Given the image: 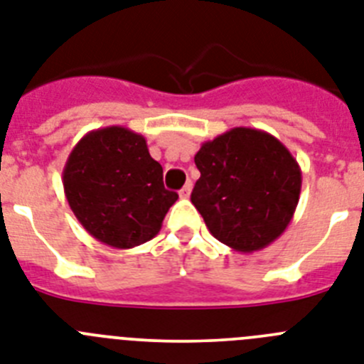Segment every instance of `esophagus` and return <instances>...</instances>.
Listing matches in <instances>:
<instances>
[{
    "instance_id": "esophagus-1",
    "label": "esophagus",
    "mask_w": 364,
    "mask_h": 364,
    "mask_svg": "<svg viewBox=\"0 0 364 364\" xmlns=\"http://www.w3.org/2000/svg\"><path fill=\"white\" fill-rule=\"evenodd\" d=\"M191 188H193V186H191V182H188V184H186L184 188L180 189V191H178L180 198H188L189 195H191Z\"/></svg>"
}]
</instances>
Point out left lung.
Returning <instances> with one entry per match:
<instances>
[{
  "mask_svg": "<svg viewBox=\"0 0 364 364\" xmlns=\"http://www.w3.org/2000/svg\"><path fill=\"white\" fill-rule=\"evenodd\" d=\"M200 178L191 203L210 234L237 252H256L284 234L296 210L302 171L279 139L235 127L195 154Z\"/></svg>",
  "mask_w": 364,
  "mask_h": 364,
  "instance_id": "obj_1",
  "label": "left lung"
}]
</instances>
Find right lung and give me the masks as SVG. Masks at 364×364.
<instances>
[{
	"label": "right lung",
	"instance_id": "add662e5",
	"mask_svg": "<svg viewBox=\"0 0 364 364\" xmlns=\"http://www.w3.org/2000/svg\"><path fill=\"white\" fill-rule=\"evenodd\" d=\"M62 184L86 232L121 250L151 241L178 198L164 188V169L149 154L144 136L117 125L80 138L68 156Z\"/></svg>",
	"mask_w": 364,
	"mask_h": 364
}]
</instances>
